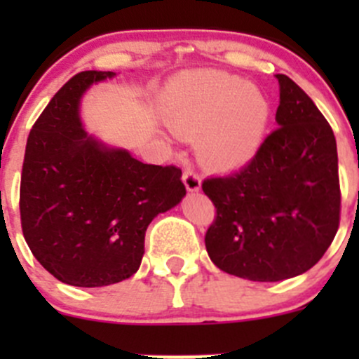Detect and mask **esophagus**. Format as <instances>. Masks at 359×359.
I'll return each instance as SVG.
<instances>
[{"instance_id": "34e87169", "label": "esophagus", "mask_w": 359, "mask_h": 359, "mask_svg": "<svg viewBox=\"0 0 359 359\" xmlns=\"http://www.w3.org/2000/svg\"><path fill=\"white\" fill-rule=\"evenodd\" d=\"M182 180H184V186H186V189L191 191V193H196V191L201 189V179L193 168L184 170Z\"/></svg>"}]
</instances>
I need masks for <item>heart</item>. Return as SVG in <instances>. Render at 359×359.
<instances>
[{"label":"heart","instance_id":"1","mask_svg":"<svg viewBox=\"0 0 359 359\" xmlns=\"http://www.w3.org/2000/svg\"><path fill=\"white\" fill-rule=\"evenodd\" d=\"M163 111L179 137H200L210 166L231 170L259 153L269 125L267 97L245 78L222 71L177 76L163 92Z\"/></svg>","mask_w":359,"mask_h":359}]
</instances>
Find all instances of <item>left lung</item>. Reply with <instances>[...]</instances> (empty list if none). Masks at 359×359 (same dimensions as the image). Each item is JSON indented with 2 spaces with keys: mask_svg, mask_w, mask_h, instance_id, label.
Masks as SVG:
<instances>
[{
  "mask_svg": "<svg viewBox=\"0 0 359 359\" xmlns=\"http://www.w3.org/2000/svg\"><path fill=\"white\" fill-rule=\"evenodd\" d=\"M276 78L278 128L243 168L201 186L217 208L205 236L210 259L250 281L309 271L332 245L340 220L334 132L295 81Z\"/></svg>",
  "mask_w": 359,
  "mask_h": 359,
  "instance_id": "left-lung-1",
  "label": "left lung"
}]
</instances>
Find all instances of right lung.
<instances>
[{
  "label": "right lung",
  "mask_w": 359,
  "mask_h": 359,
  "mask_svg": "<svg viewBox=\"0 0 359 359\" xmlns=\"http://www.w3.org/2000/svg\"><path fill=\"white\" fill-rule=\"evenodd\" d=\"M112 71H83L29 133L20 220L32 255L62 283L107 287L137 273L147 226L186 196L177 166L146 165L88 135L79 100Z\"/></svg>",
  "instance_id": "add662e5"
}]
</instances>
